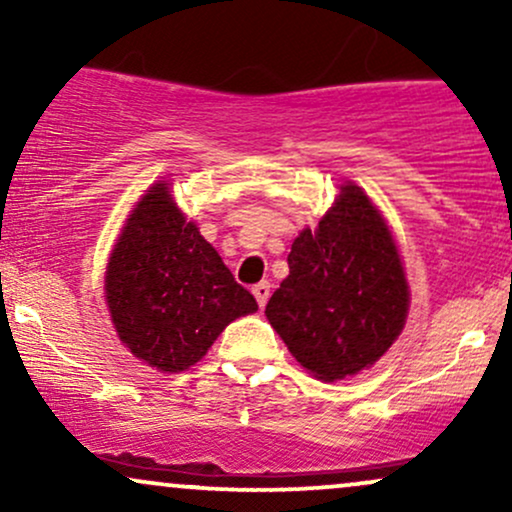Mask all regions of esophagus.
Here are the masks:
<instances>
[{"mask_svg":"<svg viewBox=\"0 0 512 512\" xmlns=\"http://www.w3.org/2000/svg\"><path fill=\"white\" fill-rule=\"evenodd\" d=\"M252 293H255L257 303H260V308H264L269 301V284L267 281H260V284H255V289H252Z\"/></svg>","mask_w":512,"mask_h":512,"instance_id":"obj_1","label":"esophagus"}]
</instances>
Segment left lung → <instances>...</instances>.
Returning <instances> with one entry per match:
<instances>
[{
	"label": "left lung",
	"instance_id": "1",
	"mask_svg": "<svg viewBox=\"0 0 512 512\" xmlns=\"http://www.w3.org/2000/svg\"><path fill=\"white\" fill-rule=\"evenodd\" d=\"M407 313L409 284L390 228L366 192L346 182L315 231L293 240L289 276L264 315L305 370L334 383L373 366Z\"/></svg>",
	"mask_w": 512,
	"mask_h": 512
}]
</instances>
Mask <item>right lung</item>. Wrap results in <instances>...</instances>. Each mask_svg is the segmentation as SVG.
Wrapping results in <instances>:
<instances>
[{"label": "right lung", "mask_w": 512, "mask_h": 512, "mask_svg": "<svg viewBox=\"0 0 512 512\" xmlns=\"http://www.w3.org/2000/svg\"><path fill=\"white\" fill-rule=\"evenodd\" d=\"M105 301L120 342L161 373L187 370L236 317L257 310L166 180L134 204L105 272Z\"/></svg>", "instance_id": "add662e5"}]
</instances>
